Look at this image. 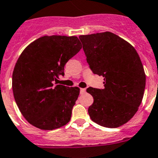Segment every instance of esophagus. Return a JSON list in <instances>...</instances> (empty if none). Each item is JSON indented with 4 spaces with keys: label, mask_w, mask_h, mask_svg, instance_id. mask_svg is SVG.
I'll list each match as a JSON object with an SVG mask.
<instances>
[{
    "label": "esophagus",
    "mask_w": 158,
    "mask_h": 158,
    "mask_svg": "<svg viewBox=\"0 0 158 158\" xmlns=\"http://www.w3.org/2000/svg\"><path fill=\"white\" fill-rule=\"evenodd\" d=\"M85 93V89L82 88L80 89V94H84Z\"/></svg>",
    "instance_id": "1"
}]
</instances>
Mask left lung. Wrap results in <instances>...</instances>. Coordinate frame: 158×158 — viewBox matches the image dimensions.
<instances>
[{
  "label": "left lung",
  "mask_w": 158,
  "mask_h": 158,
  "mask_svg": "<svg viewBox=\"0 0 158 158\" xmlns=\"http://www.w3.org/2000/svg\"><path fill=\"white\" fill-rule=\"evenodd\" d=\"M90 69L104 77V88L86 89L93 97L91 120L108 128L127 123L140 106L146 76L139 55L127 41L110 31L80 35Z\"/></svg>",
  "instance_id": "left-lung-1"
}]
</instances>
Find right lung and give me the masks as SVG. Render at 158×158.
I'll use <instances>...</instances> for the list:
<instances>
[{"label":"right lung","instance_id":"obj_1","mask_svg":"<svg viewBox=\"0 0 158 158\" xmlns=\"http://www.w3.org/2000/svg\"><path fill=\"white\" fill-rule=\"evenodd\" d=\"M81 48L76 36H43L18 58L12 75L14 97L21 114L35 127L52 131L69 122L79 89L54 86L52 82L65 75V65Z\"/></svg>","mask_w":158,"mask_h":158}]
</instances>
